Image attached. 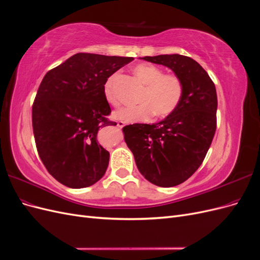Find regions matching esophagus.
Segmentation results:
<instances>
[{
	"label": "esophagus",
	"instance_id": "1",
	"mask_svg": "<svg viewBox=\"0 0 260 260\" xmlns=\"http://www.w3.org/2000/svg\"><path fill=\"white\" fill-rule=\"evenodd\" d=\"M123 125H124L123 121H117V127H118V128H122Z\"/></svg>",
	"mask_w": 260,
	"mask_h": 260
}]
</instances>
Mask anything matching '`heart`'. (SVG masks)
Returning a JSON list of instances; mask_svg holds the SVG:
<instances>
[{"label": "heart", "mask_w": 260, "mask_h": 260, "mask_svg": "<svg viewBox=\"0 0 260 260\" xmlns=\"http://www.w3.org/2000/svg\"><path fill=\"white\" fill-rule=\"evenodd\" d=\"M132 73L145 85L139 99L140 105L119 109L114 114L116 119L127 123L146 122L154 114L157 118H166L179 107L184 88L178 76L164 74L159 67L147 62L133 66ZM115 78L116 75H112L104 84V96L113 106L119 104L114 91Z\"/></svg>", "instance_id": "obj_1"}]
</instances>
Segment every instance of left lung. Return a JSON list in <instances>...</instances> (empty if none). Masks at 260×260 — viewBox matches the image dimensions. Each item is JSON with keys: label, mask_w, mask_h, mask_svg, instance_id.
Returning a JSON list of instances; mask_svg holds the SVG:
<instances>
[{"label": "left lung", "mask_w": 260, "mask_h": 260, "mask_svg": "<svg viewBox=\"0 0 260 260\" xmlns=\"http://www.w3.org/2000/svg\"><path fill=\"white\" fill-rule=\"evenodd\" d=\"M170 68L183 83L179 107L164 120L122 128L124 141L139 171L149 182L170 187L184 182L199 169L217 127L215 84L198 61L184 55L145 56Z\"/></svg>", "instance_id": "obj_1"}]
</instances>
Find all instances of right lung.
Wrapping results in <instances>:
<instances>
[{
	"mask_svg": "<svg viewBox=\"0 0 260 260\" xmlns=\"http://www.w3.org/2000/svg\"><path fill=\"white\" fill-rule=\"evenodd\" d=\"M133 57L78 53L51 69L32 105V128L39 156L49 174L72 188L90 186L105 175L109 153L98 142L111 106L106 80Z\"/></svg>",
	"mask_w": 260,
	"mask_h": 260,
	"instance_id": "1",
	"label": "right lung"
}]
</instances>
